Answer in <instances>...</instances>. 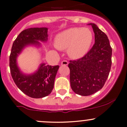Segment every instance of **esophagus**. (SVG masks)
<instances>
[{"label":"esophagus","mask_w":127,"mask_h":127,"mask_svg":"<svg viewBox=\"0 0 127 127\" xmlns=\"http://www.w3.org/2000/svg\"><path fill=\"white\" fill-rule=\"evenodd\" d=\"M68 64V62L66 60H63V61H61V65L63 66H67Z\"/></svg>","instance_id":"obj_1"}]
</instances>
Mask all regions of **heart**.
<instances>
[{"instance_id":"obj_1","label":"heart","mask_w":127,"mask_h":127,"mask_svg":"<svg viewBox=\"0 0 127 127\" xmlns=\"http://www.w3.org/2000/svg\"><path fill=\"white\" fill-rule=\"evenodd\" d=\"M93 39V33L88 28L73 27L58 33L55 39V45L61 50L67 49L70 58L78 59L86 54Z\"/></svg>"}]
</instances>
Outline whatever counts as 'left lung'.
<instances>
[{"label": "left lung", "instance_id": "1", "mask_svg": "<svg viewBox=\"0 0 127 127\" xmlns=\"http://www.w3.org/2000/svg\"><path fill=\"white\" fill-rule=\"evenodd\" d=\"M95 35V43L82 58L70 60V86L78 95L94 94L105 85L111 66L112 49L107 36L94 24H89Z\"/></svg>", "mask_w": 127, "mask_h": 127}]
</instances>
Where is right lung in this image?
I'll use <instances>...</instances> for the list:
<instances>
[{"mask_svg":"<svg viewBox=\"0 0 127 127\" xmlns=\"http://www.w3.org/2000/svg\"><path fill=\"white\" fill-rule=\"evenodd\" d=\"M47 30L46 27H37L21 32L13 42L10 55V72L13 80L21 91L32 98H42L51 93L59 66H52L42 63L35 73L25 75L19 69L16 59L25 47L29 45L39 46L38 41L46 42Z\"/></svg>","mask_w":127,"mask_h":127,"instance_id":"1","label":"right lung"}]
</instances>
